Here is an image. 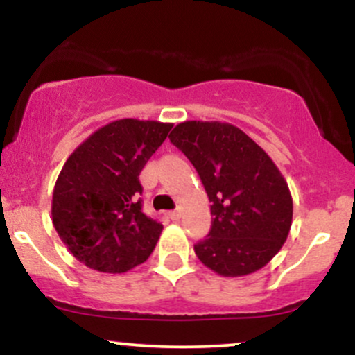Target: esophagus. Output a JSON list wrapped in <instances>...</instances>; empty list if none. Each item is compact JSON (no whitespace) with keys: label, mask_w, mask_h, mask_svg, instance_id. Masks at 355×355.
<instances>
[{"label":"esophagus","mask_w":355,"mask_h":355,"mask_svg":"<svg viewBox=\"0 0 355 355\" xmlns=\"http://www.w3.org/2000/svg\"><path fill=\"white\" fill-rule=\"evenodd\" d=\"M180 210H173V211H170L168 214V217L173 220V222H177V220H180Z\"/></svg>","instance_id":"1"}]
</instances>
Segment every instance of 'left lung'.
<instances>
[{
    "mask_svg": "<svg viewBox=\"0 0 355 355\" xmlns=\"http://www.w3.org/2000/svg\"><path fill=\"white\" fill-rule=\"evenodd\" d=\"M170 141L187 155L209 195L211 229L195 245L198 260L222 277L266 267L292 225V195L262 146L225 121H182Z\"/></svg>",
    "mask_w": 355,
    "mask_h": 355,
    "instance_id": "obj_1",
    "label": "left lung"
}]
</instances>
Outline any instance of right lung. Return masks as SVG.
Returning a JSON list of instances; mask_svg holds the SVG:
<instances>
[{"mask_svg":"<svg viewBox=\"0 0 355 355\" xmlns=\"http://www.w3.org/2000/svg\"><path fill=\"white\" fill-rule=\"evenodd\" d=\"M172 123L123 118L73 150L53 189L51 218L76 260L123 274L148 259L164 225L141 211L138 177Z\"/></svg>","mask_w":355,"mask_h":355,"instance_id":"1","label":"right lung"}]
</instances>
